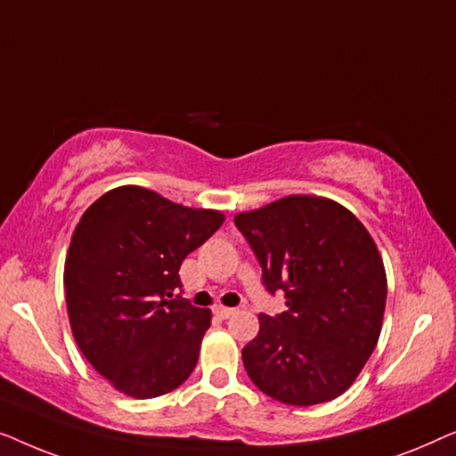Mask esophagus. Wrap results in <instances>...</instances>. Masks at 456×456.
<instances>
[{
  "instance_id": "esophagus-1",
  "label": "esophagus",
  "mask_w": 456,
  "mask_h": 456,
  "mask_svg": "<svg viewBox=\"0 0 456 456\" xmlns=\"http://www.w3.org/2000/svg\"><path fill=\"white\" fill-rule=\"evenodd\" d=\"M216 314L222 317V320H226V317H230V315H234L236 314V309L234 307H216Z\"/></svg>"
}]
</instances>
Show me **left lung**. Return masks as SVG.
I'll use <instances>...</instances> for the list:
<instances>
[{
  "mask_svg": "<svg viewBox=\"0 0 456 456\" xmlns=\"http://www.w3.org/2000/svg\"><path fill=\"white\" fill-rule=\"evenodd\" d=\"M267 292L286 311L259 314L242 348L251 382L273 401L309 407L334 401L378 345L386 295L384 261L367 228L332 199L290 195L234 216Z\"/></svg>",
  "mask_w": 456,
  "mask_h": 456,
  "instance_id": "obj_1",
  "label": "left lung"
}]
</instances>
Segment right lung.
<instances>
[{"instance_id": "add662e5", "label": "right lung", "mask_w": 456, "mask_h": 456, "mask_svg": "<svg viewBox=\"0 0 456 456\" xmlns=\"http://www.w3.org/2000/svg\"><path fill=\"white\" fill-rule=\"evenodd\" d=\"M222 224V211L141 186L108 191L80 217L64 265L68 317L86 361L116 390L155 398L195 370L211 311L176 295L178 270Z\"/></svg>"}]
</instances>
